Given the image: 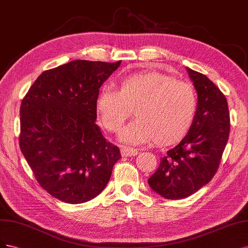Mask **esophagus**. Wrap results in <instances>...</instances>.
Returning a JSON list of instances; mask_svg holds the SVG:
<instances>
[{
	"mask_svg": "<svg viewBox=\"0 0 248 248\" xmlns=\"http://www.w3.org/2000/svg\"><path fill=\"white\" fill-rule=\"evenodd\" d=\"M121 154L123 156H134L138 155V150L133 147L124 146L121 148Z\"/></svg>",
	"mask_w": 248,
	"mask_h": 248,
	"instance_id": "obj_1",
	"label": "esophagus"
}]
</instances>
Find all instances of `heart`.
Returning a JSON list of instances; mask_svg holds the SVG:
<instances>
[{
	"label": "heart",
	"instance_id": "1",
	"mask_svg": "<svg viewBox=\"0 0 248 248\" xmlns=\"http://www.w3.org/2000/svg\"><path fill=\"white\" fill-rule=\"evenodd\" d=\"M132 108L137 118L119 134V140L173 145L186 137L194 122L196 93L190 84L150 71L119 77L116 90L102 87L94 102L99 123L113 133L122 129Z\"/></svg>",
	"mask_w": 248,
	"mask_h": 248
}]
</instances>
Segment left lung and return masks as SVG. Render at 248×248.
Wrapping results in <instances>:
<instances>
[{
    "mask_svg": "<svg viewBox=\"0 0 248 248\" xmlns=\"http://www.w3.org/2000/svg\"><path fill=\"white\" fill-rule=\"evenodd\" d=\"M186 69L198 94L194 122L186 137L167 151L148 179L155 193L169 200L193 195L212 179L230 133L225 95L208 77L187 67Z\"/></svg>",
    "mask_w": 248,
    "mask_h": 248,
    "instance_id": "1",
    "label": "left lung"
}]
</instances>
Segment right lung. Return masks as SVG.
Returning a JSON list of instances; mask_svg holds the SVG:
<instances>
[{"instance_id": "right-lung-1", "label": "right lung", "mask_w": 248, "mask_h": 248, "mask_svg": "<svg viewBox=\"0 0 248 248\" xmlns=\"http://www.w3.org/2000/svg\"><path fill=\"white\" fill-rule=\"evenodd\" d=\"M77 60L44 71L20 106V150L38 183L60 201L102 193L122 157L95 124L99 89L121 66Z\"/></svg>"}]
</instances>
